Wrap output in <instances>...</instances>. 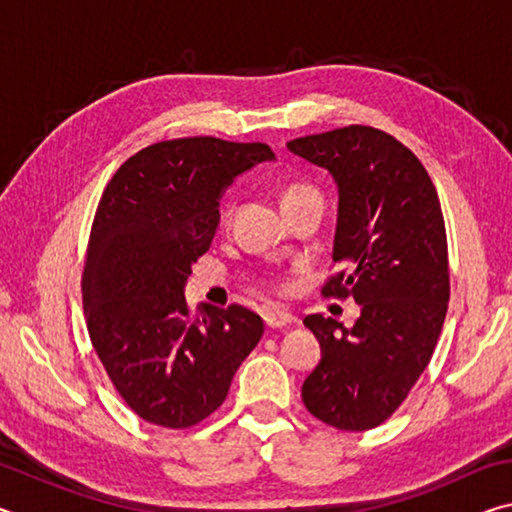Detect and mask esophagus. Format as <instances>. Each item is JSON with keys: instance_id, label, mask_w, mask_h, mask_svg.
<instances>
[{"instance_id": "esophagus-1", "label": "esophagus", "mask_w": 512, "mask_h": 512, "mask_svg": "<svg viewBox=\"0 0 512 512\" xmlns=\"http://www.w3.org/2000/svg\"><path fill=\"white\" fill-rule=\"evenodd\" d=\"M266 320V327L271 329H280V327H287L296 323V316L289 314V311H280V309H271L264 314Z\"/></svg>"}]
</instances>
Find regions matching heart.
Instances as JSON below:
<instances>
[{
    "label": "heart",
    "mask_w": 512,
    "mask_h": 512,
    "mask_svg": "<svg viewBox=\"0 0 512 512\" xmlns=\"http://www.w3.org/2000/svg\"><path fill=\"white\" fill-rule=\"evenodd\" d=\"M305 203L323 205V201H320V194L316 192L314 187H309V185H289L282 192L284 212L291 210V207H298V205H305Z\"/></svg>",
    "instance_id": "heart-1"
}]
</instances>
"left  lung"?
<instances>
[{"label": "left lung", "instance_id": "left-lung-1", "mask_svg": "<svg viewBox=\"0 0 512 512\" xmlns=\"http://www.w3.org/2000/svg\"><path fill=\"white\" fill-rule=\"evenodd\" d=\"M339 187L332 259L343 268L325 298L361 305L354 327L311 314L320 363L302 384L314 418L341 431L391 418L427 368L449 302L447 232L438 192L411 149L372 126H345L287 144Z\"/></svg>", "mask_w": 512, "mask_h": 512}]
</instances>
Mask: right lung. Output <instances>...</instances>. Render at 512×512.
I'll return each mask as SVG.
<instances>
[{"label":"right lung","instance_id":"right-lung-1","mask_svg":"<svg viewBox=\"0 0 512 512\" xmlns=\"http://www.w3.org/2000/svg\"><path fill=\"white\" fill-rule=\"evenodd\" d=\"M273 158L262 142L183 137L137 151L103 189L81 280L85 323L112 386L146 422H203L262 339L255 311H192L183 289L210 250L221 194Z\"/></svg>","mask_w":512,"mask_h":512}]
</instances>
